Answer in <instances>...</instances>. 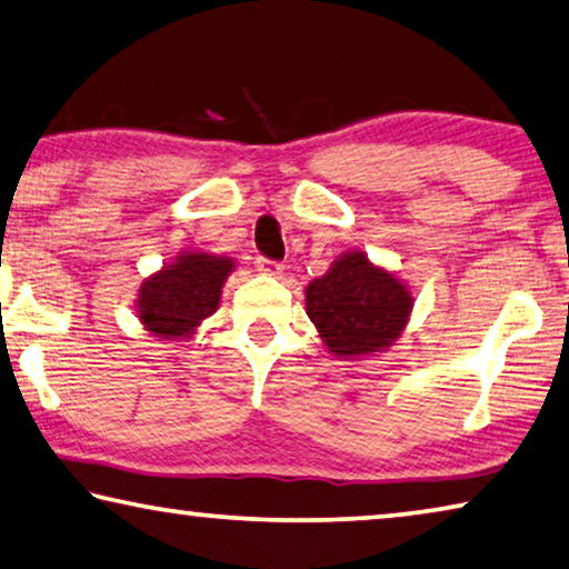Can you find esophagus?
<instances>
[{"label":"esophagus","mask_w":569,"mask_h":569,"mask_svg":"<svg viewBox=\"0 0 569 569\" xmlns=\"http://www.w3.org/2000/svg\"><path fill=\"white\" fill-rule=\"evenodd\" d=\"M258 270L266 276H281L283 263H276V260H268V258H258Z\"/></svg>","instance_id":"34e87169"}]
</instances>
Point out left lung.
Wrapping results in <instances>:
<instances>
[{
	"mask_svg": "<svg viewBox=\"0 0 569 569\" xmlns=\"http://www.w3.org/2000/svg\"><path fill=\"white\" fill-rule=\"evenodd\" d=\"M410 286L362 250H347L306 286V313L333 357L359 359L390 349L412 313Z\"/></svg>",
	"mask_w": 569,
	"mask_h": 569,
	"instance_id": "1",
	"label": "left lung"
}]
</instances>
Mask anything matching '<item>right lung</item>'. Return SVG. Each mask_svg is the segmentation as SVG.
<instances>
[{
  "label": "right lung",
  "instance_id": "right-lung-1",
  "mask_svg": "<svg viewBox=\"0 0 569 569\" xmlns=\"http://www.w3.org/2000/svg\"><path fill=\"white\" fill-rule=\"evenodd\" d=\"M236 260L202 250H184L143 278L137 293V317L151 337L184 341L218 311L222 286Z\"/></svg>",
  "mask_w": 569,
  "mask_h": 569
}]
</instances>
